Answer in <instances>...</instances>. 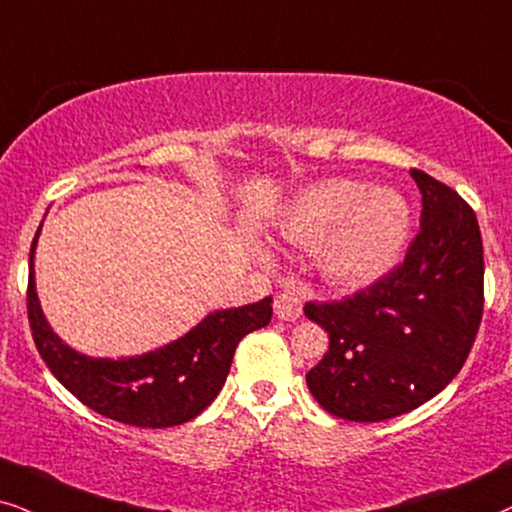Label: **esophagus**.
<instances>
[{
    "label": "esophagus",
    "mask_w": 512,
    "mask_h": 512,
    "mask_svg": "<svg viewBox=\"0 0 512 512\" xmlns=\"http://www.w3.org/2000/svg\"><path fill=\"white\" fill-rule=\"evenodd\" d=\"M303 313V296L298 291H282L275 298V315L284 322H294Z\"/></svg>",
    "instance_id": "esophagus-1"
}]
</instances>
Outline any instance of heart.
<instances>
[{
	"label": "heart",
	"mask_w": 512,
	"mask_h": 512,
	"mask_svg": "<svg viewBox=\"0 0 512 512\" xmlns=\"http://www.w3.org/2000/svg\"><path fill=\"white\" fill-rule=\"evenodd\" d=\"M411 225L407 197L393 188H369L357 178H322L284 207L277 235L315 247L324 280L338 287L374 282L402 254Z\"/></svg>",
	"instance_id": "b5f03b06"
}]
</instances>
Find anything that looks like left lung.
I'll return each mask as SVG.
<instances>
[{
  "mask_svg": "<svg viewBox=\"0 0 512 512\" xmlns=\"http://www.w3.org/2000/svg\"><path fill=\"white\" fill-rule=\"evenodd\" d=\"M411 178L423 211L404 263L355 296L303 308L329 331V350L305 383L345 421H386L433 400L461 371L482 322L475 211L433 176L411 169Z\"/></svg>",
  "mask_w": 512,
  "mask_h": 512,
  "instance_id": "8db88e82",
  "label": "left lung"
}]
</instances>
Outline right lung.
Returning <instances> with one entry per match:
<instances>
[{
    "label": "right lung",
    "instance_id": "add662e5",
    "mask_svg": "<svg viewBox=\"0 0 512 512\" xmlns=\"http://www.w3.org/2000/svg\"><path fill=\"white\" fill-rule=\"evenodd\" d=\"M35 240L30 247L28 320L35 345L51 374L96 414L138 428L181 426L202 414L228 378L237 343L265 327L272 298L214 310L188 334L136 357H89L77 353L51 329L35 287Z\"/></svg>",
    "mask_w": 512,
    "mask_h": 512
}]
</instances>
